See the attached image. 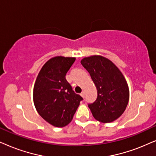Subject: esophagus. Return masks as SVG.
<instances>
[{
	"mask_svg": "<svg viewBox=\"0 0 156 156\" xmlns=\"http://www.w3.org/2000/svg\"><path fill=\"white\" fill-rule=\"evenodd\" d=\"M80 95H81V96H82L83 98L85 97V93H84L83 91V92H82L81 93H80Z\"/></svg>",
	"mask_w": 156,
	"mask_h": 156,
	"instance_id": "34e87169",
	"label": "esophagus"
}]
</instances>
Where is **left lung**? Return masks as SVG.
<instances>
[{
    "label": "left lung",
    "instance_id": "8db88e82",
    "mask_svg": "<svg viewBox=\"0 0 156 156\" xmlns=\"http://www.w3.org/2000/svg\"><path fill=\"white\" fill-rule=\"evenodd\" d=\"M81 64L97 88L96 100L88 104L93 117L102 123L113 122L123 113L129 101L125 78L113 62L101 55L84 58Z\"/></svg>",
    "mask_w": 156,
    "mask_h": 156
}]
</instances>
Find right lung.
Segmentation results:
<instances>
[{
    "mask_svg": "<svg viewBox=\"0 0 156 156\" xmlns=\"http://www.w3.org/2000/svg\"><path fill=\"white\" fill-rule=\"evenodd\" d=\"M75 61V58H52L41 68L35 83V107L45 121L55 127H64L71 121L83 100L66 78Z\"/></svg>",
    "mask_w": 156,
    "mask_h": 156,
    "instance_id": "add662e5",
    "label": "right lung"
}]
</instances>
